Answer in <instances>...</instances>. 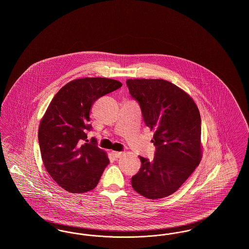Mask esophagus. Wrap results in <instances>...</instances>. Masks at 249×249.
I'll return each instance as SVG.
<instances>
[{"mask_svg": "<svg viewBox=\"0 0 249 249\" xmlns=\"http://www.w3.org/2000/svg\"><path fill=\"white\" fill-rule=\"evenodd\" d=\"M111 154H112V156L114 157V158H116V159H119V158H120L121 156H122V152H118V151H112L111 152Z\"/></svg>", "mask_w": 249, "mask_h": 249, "instance_id": "1", "label": "esophagus"}]
</instances>
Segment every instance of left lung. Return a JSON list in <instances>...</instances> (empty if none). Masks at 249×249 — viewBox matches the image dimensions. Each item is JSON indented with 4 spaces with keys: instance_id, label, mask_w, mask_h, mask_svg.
<instances>
[{
    "instance_id": "left-lung-1",
    "label": "left lung",
    "mask_w": 249,
    "mask_h": 249,
    "mask_svg": "<svg viewBox=\"0 0 249 249\" xmlns=\"http://www.w3.org/2000/svg\"><path fill=\"white\" fill-rule=\"evenodd\" d=\"M129 91L154 131L153 160L139 157L142 166L131 186L147 199L167 197L190 178L201 160V116L193 99L163 79H128Z\"/></svg>"
}]
</instances>
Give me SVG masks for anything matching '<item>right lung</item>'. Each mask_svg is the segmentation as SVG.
<instances>
[{"label":"right lung","mask_w":249,"mask_h":249,"mask_svg":"<svg viewBox=\"0 0 249 249\" xmlns=\"http://www.w3.org/2000/svg\"><path fill=\"white\" fill-rule=\"evenodd\" d=\"M121 86L105 77L79 78L63 86L49 104L38 141L46 170L63 190L84 193L98 185L110 161L95 138L88 142L89 111L96 100Z\"/></svg>","instance_id":"add662e5"}]
</instances>
